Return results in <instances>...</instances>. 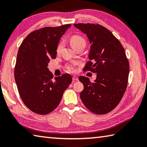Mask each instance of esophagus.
<instances>
[{
  "mask_svg": "<svg viewBox=\"0 0 147 147\" xmlns=\"http://www.w3.org/2000/svg\"><path fill=\"white\" fill-rule=\"evenodd\" d=\"M73 80L74 81H78V77L76 76H73Z\"/></svg>",
  "mask_w": 147,
  "mask_h": 147,
  "instance_id": "34e87169",
  "label": "esophagus"
}]
</instances>
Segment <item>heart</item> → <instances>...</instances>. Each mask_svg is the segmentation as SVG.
<instances>
[{
  "label": "heart",
  "instance_id": "obj_1",
  "mask_svg": "<svg viewBox=\"0 0 147 147\" xmlns=\"http://www.w3.org/2000/svg\"><path fill=\"white\" fill-rule=\"evenodd\" d=\"M70 42H71V45L72 46V47H73L74 49L76 47H77L80 46V45L85 46V44H86V42L85 39H84L83 37L80 36L79 35H74L72 36L71 38ZM62 45H63V43L62 42H61L58 45L57 49V52H60V51L62 47ZM74 65H75V64H70L67 65V71L70 72H74L75 71V67H74Z\"/></svg>",
  "mask_w": 147,
  "mask_h": 147
}]
</instances>
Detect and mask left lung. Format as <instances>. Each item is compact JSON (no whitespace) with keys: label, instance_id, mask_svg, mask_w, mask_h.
I'll use <instances>...</instances> for the list:
<instances>
[{"label":"left lung","instance_id":"1","mask_svg":"<svg viewBox=\"0 0 147 147\" xmlns=\"http://www.w3.org/2000/svg\"><path fill=\"white\" fill-rule=\"evenodd\" d=\"M86 35L90 50L84 70L96 73L94 82L81 76L84 85L80 93L83 104L96 114H105L113 110L124 94L129 72V62L123 45L106 28L95 24H74Z\"/></svg>","mask_w":147,"mask_h":147}]
</instances>
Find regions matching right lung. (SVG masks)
Wrapping results in <instances>:
<instances>
[{
    "instance_id": "1",
    "label": "right lung",
    "mask_w": 147,
    "mask_h": 147,
    "mask_svg": "<svg viewBox=\"0 0 147 147\" xmlns=\"http://www.w3.org/2000/svg\"><path fill=\"white\" fill-rule=\"evenodd\" d=\"M71 24L45 27L30 33L18 52L14 78L19 93L26 107L45 115L59 105L63 93L72 82L69 74L55 77L47 67L55 59L62 36Z\"/></svg>"
}]
</instances>
